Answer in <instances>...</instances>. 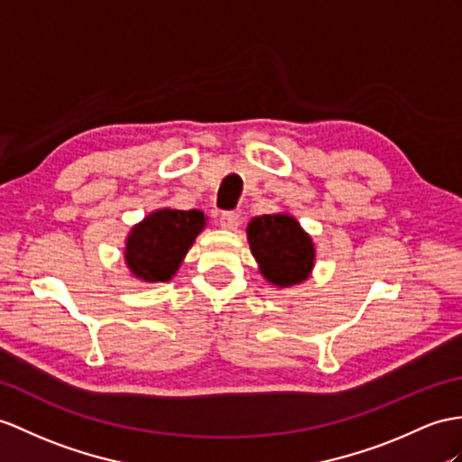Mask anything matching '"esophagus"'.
Listing matches in <instances>:
<instances>
[{"label": "esophagus", "instance_id": "34e87169", "mask_svg": "<svg viewBox=\"0 0 462 462\" xmlns=\"http://www.w3.org/2000/svg\"><path fill=\"white\" fill-rule=\"evenodd\" d=\"M239 223H241L239 213H235V211H225V213H221V216H219V227L221 229L235 231V229L239 227Z\"/></svg>", "mask_w": 462, "mask_h": 462}]
</instances>
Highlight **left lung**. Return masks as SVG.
I'll return each instance as SVG.
<instances>
[{
    "label": "left lung",
    "instance_id": "1",
    "mask_svg": "<svg viewBox=\"0 0 462 462\" xmlns=\"http://www.w3.org/2000/svg\"><path fill=\"white\" fill-rule=\"evenodd\" d=\"M246 241L263 278L276 288L306 282L316 266V245L290 213L253 217L246 225Z\"/></svg>",
    "mask_w": 462,
    "mask_h": 462
}]
</instances>
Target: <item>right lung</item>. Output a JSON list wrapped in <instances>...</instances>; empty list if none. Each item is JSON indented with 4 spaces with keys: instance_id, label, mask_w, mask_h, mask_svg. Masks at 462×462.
Here are the masks:
<instances>
[{
    "instance_id": "add662e5",
    "label": "right lung",
    "mask_w": 462,
    "mask_h": 462,
    "mask_svg": "<svg viewBox=\"0 0 462 462\" xmlns=\"http://www.w3.org/2000/svg\"><path fill=\"white\" fill-rule=\"evenodd\" d=\"M206 225L208 217L199 209H154L131 227L123 261L141 282H168Z\"/></svg>"
}]
</instances>
